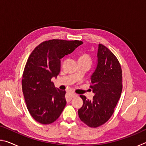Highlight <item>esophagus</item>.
<instances>
[{"label": "esophagus", "mask_w": 146, "mask_h": 146, "mask_svg": "<svg viewBox=\"0 0 146 146\" xmlns=\"http://www.w3.org/2000/svg\"><path fill=\"white\" fill-rule=\"evenodd\" d=\"M77 95L75 93H68L66 94V100H71V98L76 97Z\"/></svg>", "instance_id": "1"}]
</instances>
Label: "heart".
<instances>
[{
	"label": "heart",
	"instance_id": "b5f03b06",
	"mask_svg": "<svg viewBox=\"0 0 146 146\" xmlns=\"http://www.w3.org/2000/svg\"><path fill=\"white\" fill-rule=\"evenodd\" d=\"M79 60H88L91 62V58L90 56H89L88 54H82L80 56H79L78 58Z\"/></svg>",
	"mask_w": 146,
	"mask_h": 146
}]
</instances>
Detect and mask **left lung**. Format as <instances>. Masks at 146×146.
Wrapping results in <instances>:
<instances>
[{
  "instance_id": "obj_1",
  "label": "left lung",
  "mask_w": 146,
  "mask_h": 146,
  "mask_svg": "<svg viewBox=\"0 0 146 146\" xmlns=\"http://www.w3.org/2000/svg\"><path fill=\"white\" fill-rule=\"evenodd\" d=\"M92 100L80 97L83 105L78 110L80 119L91 127L104 124L111 117L122 90V69L118 59L102 44H98L97 61L91 75Z\"/></svg>"
}]
</instances>
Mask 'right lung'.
I'll return each mask as SVG.
<instances>
[{"instance_id":"obj_1","label":"right lung","mask_w":146,"mask_h":146,"mask_svg":"<svg viewBox=\"0 0 146 146\" xmlns=\"http://www.w3.org/2000/svg\"><path fill=\"white\" fill-rule=\"evenodd\" d=\"M83 42L80 40H50L32 51L24 68L22 87L27 108L35 120L51 123L60 117L66 104V91L55 88L53 77L60 71V59Z\"/></svg>"}]
</instances>
